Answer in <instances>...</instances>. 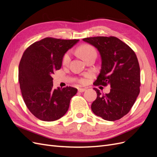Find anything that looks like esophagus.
I'll return each mask as SVG.
<instances>
[{
  "mask_svg": "<svg viewBox=\"0 0 157 157\" xmlns=\"http://www.w3.org/2000/svg\"><path fill=\"white\" fill-rule=\"evenodd\" d=\"M85 90H86V88H78V91L79 92H84Z\"/></svg>",
  "mask_w": 157,
  "mask_h": 157,
  "instance_id": "obj_1",
  "label": "esophagus"
}]
</instances>
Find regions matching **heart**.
Wrapping results in <instances>:
<instances>
[{"instance_id":"b5f03b06","label":"heart","mask_w":157,"mask_h":157,"mask_svg":"<svg viewBox=\"0 0 157 157\" xmlns=\"http://www.w3.org/2000/svg\"><path fill=\"white\" fill-rule=\"evenodd\" d=\"M77 52L84 60H86L90 56L97 55L96 50L94 48V47L92 46V45L87 44H82L78 46L77 49ZM70 61H71V54L69 52H67L63 55L61 62H62V64L63 65H67L69 63ZM79 82L80 83H84V80L83 78L80 79Z\"/></svg>"}]
</instances>
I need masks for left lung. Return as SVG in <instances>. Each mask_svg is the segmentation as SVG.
Returning a JSON list of instances; mask_svg holds the SVG:
<instances>
[{
  "label": "left lung",
  "instance_id": "8db88e82",
  "mask_svg": "<svg viewBox=\"0 0 157 157\" xmlns=\"http://www.w3.org/2000/svg\"><path fill=\"white\" fill-rule=\"evenodd\" d=\"M82 40L96 47L101 56V69L94 84H109L111 88L105 94L94 88L98 96L92 104V110L104 120L120 119L130 111L140 92V68L135 52L115 36Z\"/></svg>",
  "mask_w": 157,
  "mask_h": 157
}]
</instances>
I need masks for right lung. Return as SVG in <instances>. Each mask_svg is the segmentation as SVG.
I'll return each mask as SVG.
<instances>
[{"label": "right lung", "mask_w": 157, "mask_h": 157, "mask_svg": "<svg viewBox=\"0 0 157 157\" xmlns=\"http://www.w3.org/2000/svg\"><path fill=\"white\" fill-rule=\"evenodd\" d=\"M78 40L47 37L25 50L19 65L18 80L23 101L39 119L51 122L62 117L77 92L71 86L53 88L52 75L60 69L62 58Z\"/></svg>", "instance_id": "right-lung-1"}]
</instances>
